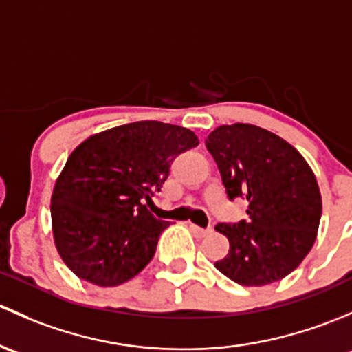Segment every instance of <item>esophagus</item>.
Here are the masks:
<instances>
[{
	"instance_id": "obj_1",
	"label": "esophagus",
	"mask_w": 352,
	"mask_h": 352,
	"mask_svg": "<svg viewBox=\"0 0 352 352\" xmlns=\"http://www.w3.org/2000/svg\"><path fill=\"white\" fill-rule=\"evenodd\" d=\"M190 229L195 235H198V237H205V235L212 234V232H213L212 227H206V229H203V227H198L197 223H190Z\"/></svg>"
}]
</instances>
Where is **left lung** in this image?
<instances>
[{"instance_id": "left-lung-1", "label": "left lung", "mask_w": 352, "mask_h": 352, "mask_svg": "<svg viewBox=\"0 0 352 352\" xmlns=\"http://www.w3.org/2000/svg\"><path fill=\"white\" fill-rule=\"evenodd\" d=\"M205 146L229 200L249 203L248 220L215 227L230 242L215 267L244 286L283 280L317 239L322 198L314 171L286 140L249 123L219 126Z\"/></svg>"}]
</instances>
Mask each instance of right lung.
<instances>
[{
  "label": "right lung",
  "mask_w": 352,
  "mask_h": 352,
  "mask_svg": "<svg viewBox=\"0 0 352 352\" xmlns=\"http://www.w3.org/2000/svg\"><path fill=\"white\" fill-rule=\"evenodd\" d=\"M197 146L191 130L146 120L76 147L50 201L56 248L76 276L118 286L151 263L169 222L155 219L144 201L161 191L177 155Z\"/></svg>",
  "instance_id": "right-lung-1"
}]
</instances>
